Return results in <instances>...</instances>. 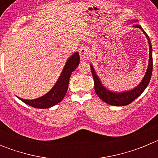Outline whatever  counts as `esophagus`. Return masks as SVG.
Segmentation results:
<instances>
[{"mask_svg": "<svg viewBox=\"0 0 158 158\" xmlns=\"http://www.w3.org/2000/svg\"><path fill=\"white\" fill-rule=\"evenodd\" d=\"M79 54H80L81 60V61H85L90 56V51L88 47H81L79 51Z\"/></svg>", "mask_w": 158, "mask_h": 158, "instance_id": "1", "label": "esophagus"}]
</instances>
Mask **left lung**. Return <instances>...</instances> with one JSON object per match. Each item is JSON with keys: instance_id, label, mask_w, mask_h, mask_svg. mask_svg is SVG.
<instances>
[{"instance_id": "8db88e82", "label": "left lung", "mask_w": 158, "mask_h": 158, "mask_svg": "<svg viewBox=\"0 0 158 158\" xmlns=\"http://www.w3.org/2000/svg\"><path fill=\"white\" fill-rule=\"evenodd\" d=\"M129 22L131 23L132 21ZM133 22H137V20H134ZM133 27L141 29L143 31L146 39H147L149 47H150V54H149L150 58H149V63H148L147 69H146V72L143 78H142V80L141 81L140 83L136 87L134 88L133 89H130V90H127V91L123 92L111 91L110 89H107L103 85L101 80H100L99 76L96 73L93 65L90 64L91 72L93 77V80H94V87L96 93L102 100H104L105 103L110 104V105L125 106L131 104V102H133L135 99L138 98L144 92V90L146 89V87H147L149 83H150V78H151L152 71H153V56H152L151 42H150V38L147 35L146 31L141 27V25L135 24L133 25Z\"/></svg>"}]
</instances>
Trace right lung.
<instances>
[{"label":"right lung","instance_id":"right-lung-1","mask_svg":"<svg viewBox=\"0 0 158 158\" xmlns=\"http://www.w3.org/2000/svg\"><path fill=\"white\" fill-rule=\"evenodd\" d=\"M79 62H80L79 54L78 52H75L66 61L63 69L61 73V75L54 87L44 96H42L34 100H24L18 96L17 97L27 105L40 109L49 108L56 105L59 102L62 101L64 96L66 94L71 73L77 69Z\"/></svg>","mask_w":158,"mask_h":158}]
</instances>
